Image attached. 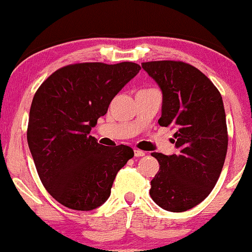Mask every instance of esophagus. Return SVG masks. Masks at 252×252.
<instances>
[{
    "label": "esophagus",
    "instance_id": "obj_1",
    "mask_svg": "<svg viewBox=\"0 0 252 252\" xmlns=\"http://www.w3.org/2000/svg\"><path fill=\"white\" fill-rule=\"evenodd\" d=\"M144 155H145L144 151L139 150V149H134V156H136V158H140V156H144Z\"/></svg>",
    "mask_w": 252,
    "mask_h": 252
}]
</instances>
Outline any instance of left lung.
<instances>
[{
	"mask_svg": "<svg viewBox=\"0 0 252 252\" xmlns=\"http://www.w3.org/2000/svg\"><path fill=\"white\" fill-rule=\"evenodd\" d=\"M161 88L159 126L175 128L174 155L153 153L159 168L150 196L162 209L181 213L204 201L218 183L228 147L221 94L205 74L183 61L143 62Z\"/></svg>",
	"mask_w": 252,
	"mask_h": 252,
	"instance_id": "8db88e82",
	"label": "left lung"
}]
</instances>
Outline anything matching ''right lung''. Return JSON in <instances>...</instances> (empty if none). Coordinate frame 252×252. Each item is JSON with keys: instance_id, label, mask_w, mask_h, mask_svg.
<instances>
[{"instance_id": "1", "label": "right lung", "mask_w": 252, "mask_h": 252, "mask_svg": "<svg viewBox=\"0 0 252 252\" xmlns=\"http://www.w3.org/2000/svg\"><path fill=\"white\" fill-rule=\"evenodd\" d=\"M140 71L134 62H83L59 68L34 94L28 143L43 186L73 210L96 209L118 172L134 156L126 145L98 144L91 128L115 94Z\"/></svg>"}]
</instances>
